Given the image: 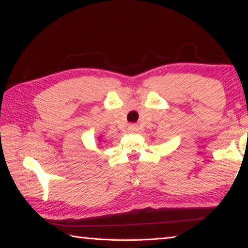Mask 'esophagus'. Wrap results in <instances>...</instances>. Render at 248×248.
I'll use <instances>...</instances> for the list:
<instances>
[{
	"mask_svg": "<svg viewBox=\"0 0 248 248\" xmlns=\"http://www.w3.org/2000/svg\"><path fill=\"white\" fill-rule=\"evenodd\" d=\"M132 128H134V126H132Z\"/></svg>",
	"mask_w": 248,
	"mask_h": 248,
	"instance_id": "esophagus-1",
	"label": "esophagus"
}]
</instances>
